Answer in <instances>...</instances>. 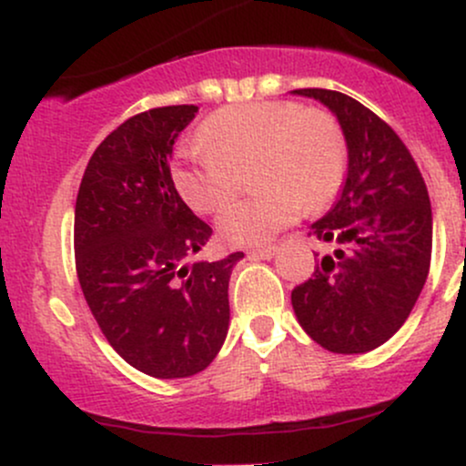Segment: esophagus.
Masks as SVG:
<instances>
[{"label": "esophagus", "mask_w": 466, "mask_h": 466, "mask_svg": "<svg viewBox=\"0 0 466 466\" xmlns=\"http://www.w3.org/2000/svg\"><path fill=\"white\" fill-rule=\"evenodd\" d=\"M276 251H278L276 245H267V248L249 249L248 256H249V258H274Z\"/></svg>", "instance_id": "34e87169"}]
</instances>
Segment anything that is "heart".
<instances>
[{
	"label": "heart",
	"instance_id": "heart-1",
	"mask_svg": "<svg viewBox=\"0 0 466 466\" xmlns=\"http://www.w3.org/2000/svg\"><path fill=\"white\" fill-rule=\"evenodd\" d=\"M184 153L173 179L197 212H217L234 195L237 170L254 162L249 199L229 203L218 232L232 245H263L302 215L339 192L349 147L329 111L289 100H256L218 109Z\"/></svg>",
	"mask_w": 466,
	"mask_h": 466
}]
</instances>
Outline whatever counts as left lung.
I'll return each mask as SVG.
<instances>
[{"label": "left lung", "mask_w": 466, "mask_h": 466, "mask_svg": "<svg viewBox=\"0 0 466 466\" xmlns=\"http://www.w3.org/2000/svg\"><path fill=\"white\" fill-rule=\"evenodd\" d=\"M329 106L349 147L341 197L309 237L333 251L291 291L298 322L326 350L368 352L386 344L419 300L431 263L425 179L397 131L333 89H293Z\"/></svg>", "instance_id": "1"}]
</instances>
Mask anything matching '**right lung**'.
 I'll return each instance as SVG.
<instances>
[{
  "label": "right lung",
  "mask_w": 466,
  "mask_h": 466,
  "mask_svg": "<svg viewBox=\"0 0 466 466\" xmlns=\"http://www.w3.org/2000/svg\"><path fill=\"white\" fill-rule=\"evenodd\" d=\"M199 106L148 109L98 144L76 197L74 256L89 311L127 363L157 379L208 368L226 341L228 287L243 251L186 260L212 228L170 177L177 136Z\"/></svg>",
  "instance_id": "1"
}]
</instances>
